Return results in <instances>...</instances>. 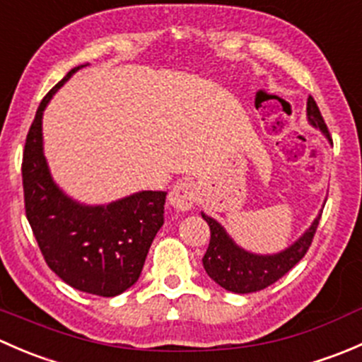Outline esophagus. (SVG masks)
<instances>
[{
	"instance_id": "esophagus-1",
	"label": "esophagus",
	"mask_w": 362,
	"mask_h": 362,
	"mask_svg": "<svg viewBox=\"0 0 362 362\" xmlns=\"http://www.w3.org/2000/svg\"><path fill=\"white\" fill-rule=\"evenodd\" d=\"M196 202V185L192 182L184 180L173 185V189L168 194V203L180 211L191 210Z\"/></svg>"
}]
</instances>
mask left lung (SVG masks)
Returning a JSON list of instances; mask_svg holds the SVG:
<instances>
[{
	"instance_id": "left-lung-1",
	"label": "left lung",
	"mask_w": 362,
	"mask_h": 362,
	"mask_svg": "<svg viewBox=\"0 0 362 362\" xmlns=\"http://www.w3.org/2000/svg\"><path fill=\"white\" fill-rule=\"evenodd\" d=\"M306 119L310 126L319 129L333 145L326 122L312 96L306 103ZM320 215L322 210L317 214L308 229H305V233L284 250L273 254H257L240 247L221 222L202 211V217L210 226V245L203 257L204 272L215 284L229 293L249 294L266 289L301 261L315 235Z\"/></svg>"
}]
</instances>
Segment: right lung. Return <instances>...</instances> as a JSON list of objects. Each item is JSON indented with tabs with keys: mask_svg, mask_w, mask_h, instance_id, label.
I'll return each mask as SVG.
<instances>
[{
	"mask_svg": "<svg viewBox=\"0 0 362 362\" xmlns=\"http://www.w3.org/2000/svg\"><path fill=\"white\" fill-rule=\"evenodd\" d=\"M78 64L36 110L23 158L25 215L49 268L73 289L113 298L138 282L164 222V191H138L105 204L71 198L54 180L43 152V112Z\"/></svg>",
	"mask_w": 362,
	"mask_h": 362,
	"instance_id": "add662e5",
	"label": "right lung"
}]
</instances>
